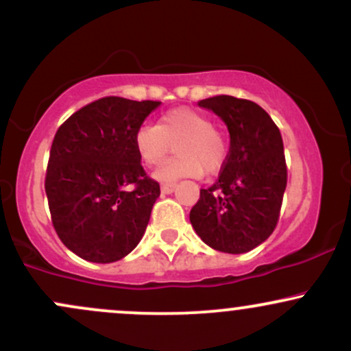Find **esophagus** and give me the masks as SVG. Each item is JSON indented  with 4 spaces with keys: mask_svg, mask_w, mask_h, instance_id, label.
<instances>
[{
    "mask_svg": "<svg viewBox=\"0 0 351 351\" xmlns=\"http://www.w3.org/2000/svg\"><path fill=\"white\" fill-rule=\"evenodd\" d=\"M175 188H176L175 183H165L162 184V193L163 195H170V193L175 191Z\"/></svg>",
    "mask_w": 351,
    "mask_h": 351,
    "instance_id": "1",
    "label": "esophagus"
}]
</instances>
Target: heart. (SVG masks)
<instances>
[{
	"label": "heart",
	"instance_id": "heart-1",
	"mask_svg": "<svg viewBox=\"0 0 351 351\" xmlns=\"http://www.w3.org/2000/svg\"><path fill=\"white\" fill-rule=\"evenodd\" d=\"M175 143V152L180 156L156 173L160 181L198 178L204 173V167L215 173L223 167L228 155L226 142L213 128L211 119L186 107L163 114L158 125H140L134 136L136 155L150 168L160 167Z\"/></svg>",
	"mask_w": 351,
	"mask_h": 351
}]
</instances>
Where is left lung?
Listing matches in <instances>:
<instances>
[{
	"label": "left lung",
	"instance_id": "1",
	"mask_svg": "<svg viewBox=\"0 0 351 351\" xmlns=\"http://www.w3.org/2000/svg\"><path fill=\"white\" fill-rule=\"evenodd\" d=\"M226 123L229 153L211 188L201 189L189 221L204 244L243 254L277 226L287 186L284 143L277 125L257 104L231 95L199 100Z\"/></svg>",
	"mask_w": 351,
	"mask_h": 351
}]
</instances>
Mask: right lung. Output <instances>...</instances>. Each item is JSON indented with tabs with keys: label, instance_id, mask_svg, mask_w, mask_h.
Returning <instances> with one entry per match:
<instances>
[{
	"label": "right lung",
	"instance_id": "1",
	"mask_svg": "<svg viewBox=\"0 0 351 351\" xmlns=\"http://www.w3.org/2000/svg\"><path fill=\"white\" fill-rule=\"evenodd\" d=\"M162 102L104 97L59 127L46 195L59 239L88 263L123 259L140 243L160 196L135 152L136 128Z\"/></svg>",
	"mask_w": 351,
	"mask_h": 351
}]
</instances>
